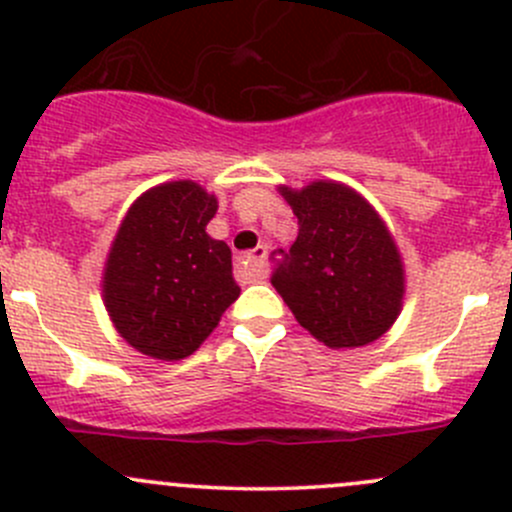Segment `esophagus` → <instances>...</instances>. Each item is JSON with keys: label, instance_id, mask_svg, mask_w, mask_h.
Segmentation results:
<instances>
[{"label": "esophagus", "instance_id": "1", "mask_svg": "<svg viewBox=\"0 0 512 512\" xmlns=\"http://www.w3.org/2000/svg\"><path fill=\"white\" fill-rule=\"evenodd\" d=\"M265 247H255L252 252L240 257V272L247 277V280H262L267 275V267H265Z\"/></svg>", "mask_w": 512, "mask_h": 512}]
</instances>
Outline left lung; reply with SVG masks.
Listing matches in <instances>:
<instances>
[{
    "mask_svg": "<svg viewBox=\"0 0 512 512\" xmlns=\"http://www.w3.org/2000/svg\"><path fill=\"white\" fill-rule=\"evenodd\" d=\"M299 220L272 285L294 319L332 349L366 347L394 327L406 270L394 235L374 205L337 180L280 185Z\"/></svg>",
    "mask_w": 512,
    "mask_h": 512,
    "instance_id": "1",
    "label": "left lung"
}]
</instances>
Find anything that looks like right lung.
<instances>
[{
    "label": "right lung",
    "mask_w": 512,
    "mask_h": 512,
    "mask_svg": "<svg viewBox=\"0 0 512 512\" xmlns=\"http://www.w3.org/2000/svg\"><path fill=\"white\" fill-rule=\"evenodd\" d=\"M218 198L168 180L133 200L103 265L101 294L116 332L160 361L190 356L240 297L232 252L205 232Z\"/></svg>",
    "instance_id": "add662e5"
}]
</instances>
